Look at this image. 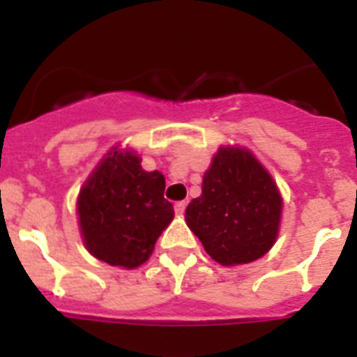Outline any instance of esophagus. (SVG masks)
<instances>
[{
  "label": "esophagus",
  "mask_w": 357,
  "mask_h": 357,
  "mask_svg": "<svg viewBox=\"0 0 357 357\" xmlns=\"http://www.w3.org/2000/svg\"><path fill=\"white\" fill-rule=\"evenodd\" d=\"M185 207H187V204H185V202H178V204L174 206V209H176V213H178V215H183Z\"/></svg>",
  "instance_id": "1"
}]
</instances>
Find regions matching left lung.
Masks as SVG:
<instances>
[{"instance_id":"8db88e82","label":"left lung","mask_w":357,"mask_h":357,"mask_svg":"<svg viewBox=\"0 0 357 357\" xmlns=\"http://www.w3.org/2000/svg\"><path fill=\"white\" fill-rule=\"evenodd\" d=\"M282 209L276 181L257 157L243 146H220L185 220L211 259L234 266L259 259L274 246Z\"/></svg>"}]
</instances>
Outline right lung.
<instances>
[{
  "label": "right lung",
  "instance_id": "right-lung-1",
  "mask_svg": "<svg viewBox=\"0 0 357 357\" xmlns=\"http://www.w3.org/2000/svg\"><path fill=\"white\" fill-rule=\"evenodd\" d=\"M137 151L113 146L86 178L77 196L85 248L96 259L137 268L150 259L155 241L174 218L165 200V176L146 172Z\"/></svg>",
  "mask_w": 357,
  "mask_h": 357
}]
</instances>
